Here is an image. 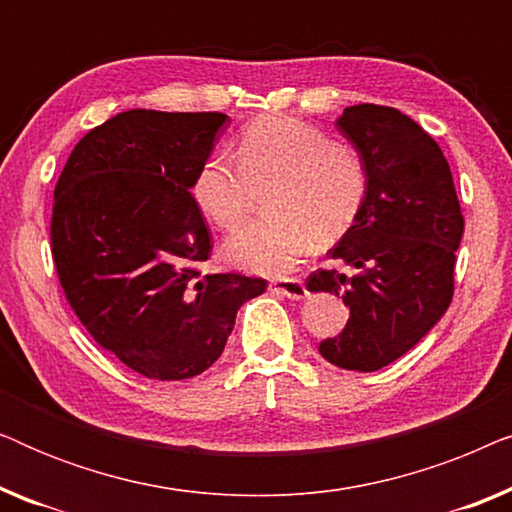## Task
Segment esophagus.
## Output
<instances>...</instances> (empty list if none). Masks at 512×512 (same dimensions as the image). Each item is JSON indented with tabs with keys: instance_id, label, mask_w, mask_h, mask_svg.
I'll return each instance as SVG.
<instances>
[{
	"instance_id": "34e87169",
	"label": "esophagus",
	"mask_w": 512,
	"mask_h": 512,
	"mask_svg": "<svg viewBox=\"0 0 512 512\" xmlns=\"http://www.w3.org/2000/svg\"><path fill=\"white\" fill-rule=\"evenodd\" d=\"M270 291L279 293V296H286L291 300H300L307 296V289H305V282L303 279H275V282H270Z\"/></svg>"
}]
</instances>
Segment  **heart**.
<instances>
[{
    "mask_svg": "<svg viewBox=\"0 0 512 512\" xmlns=\"http://www.w3.org/2000/svg\"><path fill=\"white\" fill-rule=\"evenodd\" d=\"M268 186L270 214L226 240L223 254L240 268L284 275L312 242L331 244L354 226L368 198V165L345 139H328L296 116H263L237 139L235 158L214 151L193 179V200L219 228L247 216L256 188Z\"/></svg>",
    "mask_w": 512,
    "mask_h": 512,
    "instance_id": "obj_1",
    "label": "heart"
}]
</instances>
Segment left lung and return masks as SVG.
<instances>
[{"instance_id":"left-lung-1","label":"left lung","mask_w":512,"mask_h":512,"mask_svg":"<svg viewBox=\"0 0 512 512\" xmlns=\"http://www.w3.org/2000/svg\"><path fill=\"white\" fill-rule=\"evenodd\" d=\"M335 125L366 160L368 198L328 251L352 275L317 270L307 289L335 293L349 307L347 326L319 354L373 373L410 352L450 307L464 216L443 151L410 116L356 104Z\"/></svg>"}]
</instances>
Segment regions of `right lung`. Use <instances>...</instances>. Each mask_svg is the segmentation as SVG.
I'll list each match as a JSON object with an SVG mask.
<instances>
[{
	"mask_svg": "<svg viewBox=\"0 0 512 512\" xmlns=\"http://www.w3.org/2000/svg\"><path fill=\"white\" fill-rule=\"evenodd\" d=\"M228 121L219 111H121L74 146L55 184L51 251L93 340L149 380L212 366L235 314L268 282L202 275L212 235L191 188Z\"/></svg>",
	"mask_w": 512,
	"mask_h": 512,
	"instance_id": "1",
	"label": "right lung"
}]
</instances>
